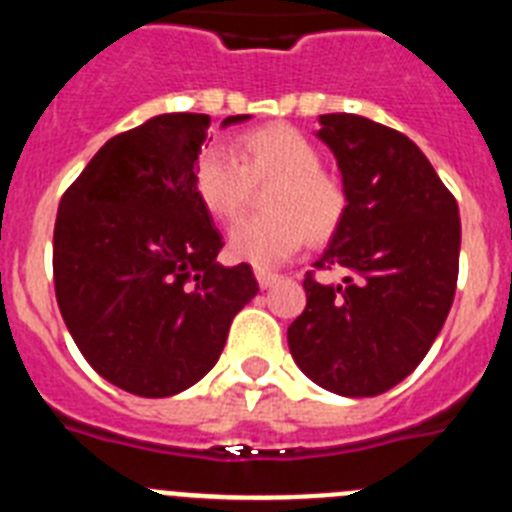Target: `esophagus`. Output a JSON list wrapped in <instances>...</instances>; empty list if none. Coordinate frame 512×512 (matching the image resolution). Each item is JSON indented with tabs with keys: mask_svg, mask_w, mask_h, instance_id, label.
<instances>
[{
	"mask_svg": "<svg viewBox=\"0 0 512 512\" xmlns=\"http://www.w3.org/2000/svg\"><path fill=\"white\" fill-rule=\"evenodd\" d=\"M256 279H259L261 289H269V287H274V284H277L282 277H279V274H274V271L256 269Z\"/></svg>",
	"mask_w": 512,
	"mask_h": 512,
	"instance_id": "esophagus-1",
	"label": "esophagus"
}]
</instances>
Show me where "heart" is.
<instances>
[{
  "instance_id": "1",
  "label": "heart",
  "mask_w": 512,
  "mask_h": 512,
  "mask_svg": "<svg viewBox=\"0 0 512 512\" xmlns=\"http://www.w3.org/2000/svg\"><path fill=\"white\" fill-rule=\"evenodd\" d=\"M320 148L292 125H264L235 140L233 156L202 153L194 166V194L220 223H235L264 189V215L230 230L228 248L238 261L277 266L305 241L325 243L346 220L348 197L336 176L320 169Z\"/></svg>"
}]
</instances>
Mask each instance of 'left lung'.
Segmentation results:
<instances>
[{
    "label": "left lung",
    "instance_id": "obj_1",
    "mask_svg": "<svg viewBox=\"0 0 512 512\" xmlns=\"http://www.w3.org/2000/svg\"><path fill=\"white\" fill-rule=\"evenodd\" d=\"M320 125L348 210L315 269L349 277L323 285L307 271V305L287 341L315 384L374 397L408 377L441 333L459 277V207L408 135L346 112Z\"/></svg>",
    "mask_w": 512,
    "mask_h": 512
}]
</instances>
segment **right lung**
Returning <instances> with one entry per match:
<instances>
[{"label":"right lung","mask_w":512,"mask_h":512,"mask_svg":"<svg viewBox=\"0 0 512 512\" xmlns=\"http://www.w3.org/2000/svg\"><path fill=\"white\" fill-rule=\"evenodd\" d=\"M207 128V115L171 112L115 135L58 205V310L94 372L130 395L200 382L259 292L251 266L215 261L225 243L192 179Z\"/></svg>","instance_id":"add662e5"}]
</instances>
